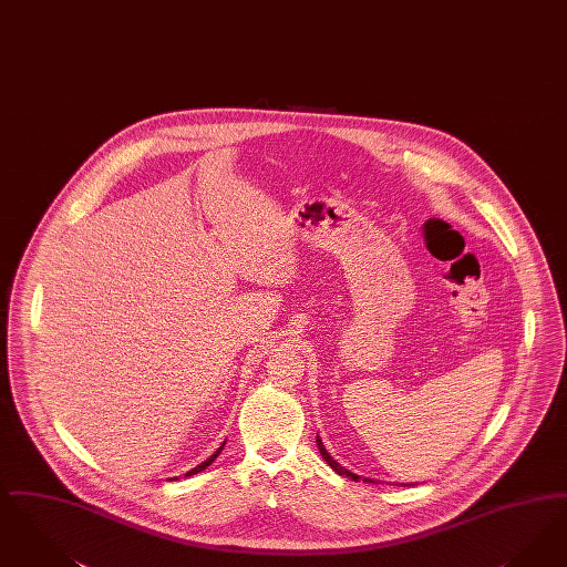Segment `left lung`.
<instances>
[{
  "label": "left lung",
  "instance_id": "left-lung-1",
  "mask_svg": "<svg viewBox=\"0 0 567 567\" xmlns=\"http://www.w3.org/2000/svg\"><path fill=\"white\" fill-rule=\"evenodd\" d=\"M317 445H318V452H320V455H322V457H324V462H327V464H329V466H331V468H333V471H336V473H338V475L348 476V478H352V481H369V483H375V481H373V478H367V476L354 475V473H350V471H348V468H343V466H341L340 462H338V460H333V457H331V453H329V452H327V450H324V445H322V441H320V436H318V434H317ZM399 485H403V483H399Z\"/></svg>",
  "mask_w": 567,
  "mask_h": 567
}]
</instances>
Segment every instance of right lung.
Instances as JSON below:
<instances>
[{
	"label": "right lung",
	"instance_id": "obj_1",
	"mask_svg": "<svg viewBox=\"0 0 567 567\" xmlns=\"http://www.w3.org/2000/svg\"><path fill=\"white\" fill-rule=\"evenodd\" d=\"M224 445H226V443H221V447H219V450H217V452L213 453V455H210V457H206V460H204L203 464H198V466H196V468H192V471H187V473H185V476H192V475H196V473H203L204 468H206V466H210V464H213V462H215V457H217V455H219V453H221V450H224Z\"/></svg>",
	"mask_w": 567,
	"mask_h": 567
}]
</instances>
